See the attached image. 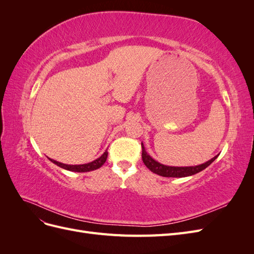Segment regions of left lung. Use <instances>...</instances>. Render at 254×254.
I'll return each mask as SVG.
<instances>
[{
    "label": "left lung",
    "mask_w": 254,
    "mask_h": 254,
    "mask_svg": "<svg viewBox=\"0 0 254 254\" xmlns=\"http://www.w3.org/2000/svg\"><path fill=\"white\" fill-rule=\"evenodd\" d=\"M219 155L215 156L211 160L206 161L205 163L200 164V165H196V166H184V167H178V166H167L164 164H161L155 159H152L147 152L145 150L144 145L142 143V160L144 164L147 166V168L155 173L159 176L162 177H173V178H182V177H188L195 175L199 172L203 171L204 168L209 166L212 162H214L215 159H216Z\"/></svg>",
    "instance_id": "8db88e82"
}]
</instances>
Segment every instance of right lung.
I'll use <instances>...</instances> for the list:
<instances>
[{"instance_id":"add662e5","label":"right lung","mask_w":254,"mask_h":254,"mask_svg":"<svg viewBox=\"0 0 254 254\" xmlns=\"http://www.w3.org/2000/svg\"><path fill=\"white\" fill-rule=\"evenodd\" d=\"M107 157H108V151H105L103 155L97 158L96 160L92 161V162L90 163H87V164H79V165H68V164H64L61 162H57V161L53 160V159H50V161H52V162L54 164H56L57 166L61 167V168H64V170L66 171H70V172H77V173H84V172H91V171H95L97 170V168H99L101 166L104 165V163L106 162L107 160Z\"/></svg>"}]
</instances>
